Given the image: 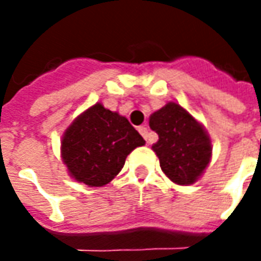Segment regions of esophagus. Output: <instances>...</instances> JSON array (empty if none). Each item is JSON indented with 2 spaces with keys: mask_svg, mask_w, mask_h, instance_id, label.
<instances>
[{
  "mask_svg": "<svg viewBox=\"0 0 261 261\" xmlns=\"http://www.w3.org/2000/svg\"><path fill=\"white\" fill-rule=\"evenodd\" d=\"M138 131H140V134H141V136L144 137L145 140H147V142H149L148 141V128L147 127H145V125H141V127H138Z\"/></svg>",
  "mask_w": 261,
  "mask_h": 261,
  "instance_id": "obj_1",
  "label": "esophagus"
}]
</instances>
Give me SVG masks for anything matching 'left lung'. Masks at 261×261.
<instances>
[{"label":"left lung","instance_id":"obj_1","mask_svg":"<svg viewBox=\"0 0 261 261\" xmlns=\"http://www.w3.org/2000/svg\"><path fill=\"white\" fill-rule=\"evenodd\" d=\"M149 127L159 137L152 149L165 175L181 186L193 185L211 161L213 147L204 127L173 102L151 114Z\"/></svg>","mask_w":261,"mask_h":261}]
</instances>
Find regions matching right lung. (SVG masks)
Segmentation results:
<instances>
[{
    "instance_id": "right-lung-1",
    "label": "right lung",
    "mask_w": 261,
    "mask_h": 261,
    "mask_svg": "<svg viewBox=\"0 0 261 261\" xmlns=\"http://www.w3.org/2000/svg\"><path fill=\"white\" fill-rule=\"evenodd\" d=\"M144 144L128 120L96 103L65 130L61 155L75 180L100 187L113 180L127 155Z\"/></svg>"
}]
</instances>
